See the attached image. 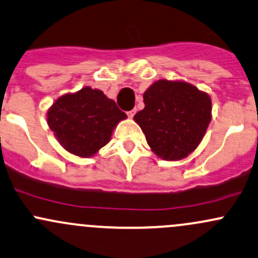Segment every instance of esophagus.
Wrapping results in <instances>:
<instances>
[{"mask_svg": "<svg viewBox=\"0 0 258 258\" xmlns=\"http://www.w3.org/2000/svg\"><path fill=\"white\" fill-rule=\"evenodd\" d=\"M136 108H134V110H130V111H127V116H128L130 118H132L134 117L135 115H136Z\"/></svg>", "mask_w": 258, "mask_h": 258, "instance_id": "34e87169", "label": "esophagus"}]
</instances>
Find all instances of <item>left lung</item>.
Segmentation results:
<instances>
[{
    "label": "left lung",
    "instance_id": "8db88e82",
    "mask_svg": "<svg viewBox=\"0 0 258 258\" xmlns=\"http://www.w3.org/2000/svg\"><path fill=\"white\" fill-rule=\"evenodd\" d=\"M145 108L135 115L147 143L165 161L191 153L211 120L208 94L183 81L159 80L143 95Z\"/></svg>",
    "mask_w": 258,
    "mask_h": 258
}]
</instances>
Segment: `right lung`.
<instances>
[{"mask_svg":"<svg viewBox=\"0 0 258 258\" xmlns=\"http://www.w3.org/2000/svg\"><path fill=\"white\" fill-rule=\"evenodd\" d=\"M126 117L101 90L84 88L54 102L48 111V124L65 150L91 157L106 145L113 127Z\"/></svg>","mask_w":258,"mask_h":258,"instance_id":"obj_1","label":"right lung"}]
</instances>
